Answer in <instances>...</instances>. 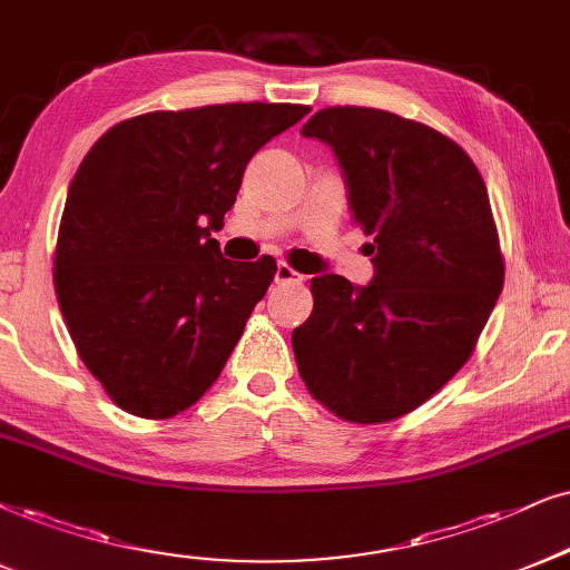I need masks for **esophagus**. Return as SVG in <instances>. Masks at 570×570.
<instances>
[{
  "mask_svg": "<svg viewBox=\"0 0 570 570\" xmlns=\"http://www.w3.org/2000/svg\"><path fill=\"white\" fill-rule=\"evenodd\" d=\"M276 281H278V284H299L302 276H299L297 271L292 268V265L278 263V268H276Z\"/></svg>",
  "mask_w": 570,
  "mask_h": 570,
  "instance_id": "1",
  "label": "esophagus"
}]
</instances>
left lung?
I'll list each match as a JSON object with an SVG mask.
<instances>
[{
  "label": "left lung",
  "instance_id": "left-lung-1",
  "mask_svg": "<svg viewBox=\"0 0 570 570\" xmlns=\"http://www.w3.org/2000/svg\"><path fill=\"white\" fill-rule=\"evenodd\" d=\"M302 136L334 149L376 273L309 281L313 313L292 331L299 376L344 421H394L463 368L502 292L484 178L444 134L373 107H326Z\"/></svg>",
  "mask_w": 570,
  "mask_h": 570
}]
</instances>
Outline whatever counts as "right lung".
<instances>
[{"instance_id":"obj_1","label":"right lung","mask_w":570,"mask_h":570,"mask_svg":"<svg viewBox=\"0 0 570 570\" xmlns=\"http://www.w3.org/2000/svg\"><path fill=\"white\" fill-rule=\"evenodd\" d=\"M305 105L234 102L128 118L70 181L55 249L65 326L110 400L139 417L191 407L239 342L276 261H226L223 226L252 155Z\"/></svg>"}]
</instances>
